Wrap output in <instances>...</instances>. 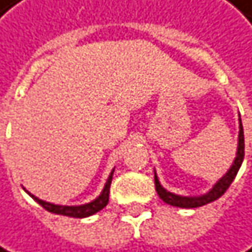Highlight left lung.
I'll return each instance as SVG.
<instances>
[{"label":"left lung","instance_id":"1","mask_svg":"<svg viewBox=\"0 0 252 252\" xmlns=\"http://www.w3.org/2000/svg\"><path fill=\"white\" fill-rule=\"evenodd\" d=\"M244 155H245V140H244V127H242V122H241V118H239V139H238V152H236V158L233 161L231 167L228 169V172L214 185V188L203 194V195H199V197H185V195H178V194H173L170 191H167L166 188L161 187L158 178H157V173H154V179H155V189L159 195V199L163 200L164 203L167 205H172V206H178V208H199V206H203V205H208L220 197L227 191V188L230 187V184L233 182V179L236 178L241 166H242V161H244Z\"/></svg>","mask_w":252,"mask_h":252}]
</instances>
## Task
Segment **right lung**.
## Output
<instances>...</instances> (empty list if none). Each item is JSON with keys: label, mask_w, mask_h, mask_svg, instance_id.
<instances>
[{"label": "right lung", "mask_w": 252, "mask_h": 252, "mask_svg": "<svg viewBox=\"0 0 252 252\" xmlns=\"http://www.w3.org/2000/svg\"><path fill=\"white\" fill-rule=\"evenodd\" d=\"M113 172L109 175L107 178V182L101 191V194L97 197L95 200L89 202L86 205H80V206H61V205H53V203H49V202H44V200H40L38 197L32 195L31 192H28L32 199L41 205L46 211L52 212V214H58V215H65V217H73V218H86V217H91L94 214H97L98 211H101L103 208H106V205L109 203V192H110V184H112V176H113Z\"/></svg>", "instance_id": "1"}]
</instances>
